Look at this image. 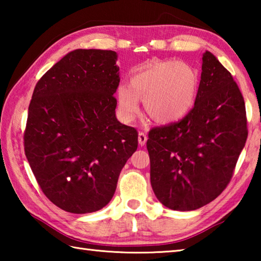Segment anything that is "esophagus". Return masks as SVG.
<instances>
[{
	"label": "esophagus",
	"mask_w": 261,
	"mask_h": 261,
	"mask_svg": "<svg viewBox=\"0 0 261 261\" xmlns=\"http://www.w3.org/2000/svg\"><path fill=\"white\" fill-rule=\"evenodd\" d=\"M138 141H139V145H141V146H144V145L146 144V141H147L146 134H144V132H139Z\"/></svg>",
	"instance_id": "34e87169"
}]
</instances>
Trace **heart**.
<instances>
[{"instance_id":"b5f03b06","label":"heart","mask_w":261,"mask_h":261,"mask_svg":"<svg viewBox=\"0 0 261 261\" xmlns=\"http://www.w3.org/2000/svg\"><path fill=\"white\" fill-rule=\"evenodd\" d=\"M198 73L183 62H153L132 74L130 86L117 88V107L124 122L134 121L139 113V99L144 100L148 116L158 123H171L183 118L196 99Z\"/></svg>"}]
</instances>
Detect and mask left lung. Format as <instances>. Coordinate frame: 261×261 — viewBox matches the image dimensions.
Segmentation results:
<instances>
[{
	"label": "left lung",
	"mask_w": 261,
	"mask_h": 261,
	"mask_svg": "<svg viewBox=\"0 0 261 261\" xmlns=\"http://www.w3.org/2000/svg\"><path fill=\"white\" fill-rule=\"evenodd\" d=\"M201 70L193 108L148 132L152 189L174 211L200 208L219 197L247 138L244 98L231 73L210 51Z\"/></svg>",
	"instance_id": "obj_1"
}]
</instances>
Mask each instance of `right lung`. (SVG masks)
Segmentation results:
<instances>
[{"instance_id": "right-lung-1", "label": "right lung", "mask_w": 261, "mask_h": 261, "mask_svg": "<svg viewBox=\"0 0 261 261\" xmlns=\"http://www.w3.org/2000/svg\"><path fill=\"white\" fill-rule=\"evenodd\" d=\"M116 53L76 49L34 87L24 149L39 187L69 213L102 208L122 168L138 147V132L115 116L120 76Z\"/></svg>"}]
</instances>
